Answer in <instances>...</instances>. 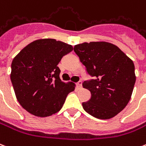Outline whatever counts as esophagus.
<instances>
[{
    "label": "esophagus",
    "instance_id": "obj_1",
    "mask_svg": "<svg viewBox=\"0 0 146 146\" xmlns=\"http://www.w3.org/2000/svg\"><path fill=\"white\" fill-rule=\"evenodd\" d=\"M76 85L79 88H81L82 87V81H79L77 83H76Z\"/></svg>",
    "mask_w": 146,
    "mask_h": 146
}]
</instances>
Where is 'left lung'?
I'll list each match as a JSON object with an SVG mask.
<instances>
[{
	"mask_svg": "<svg viewBox=\"0 0 146 146\" xmlns=\"http://www.w3.org/2000/svg\"><path fill=\"white\" fill-rule=\"evenodd\" d=\"M74 52L93 80L83 86L91 99L83 103L86 113L100 119L114 117L126 106L135 83V66L117 46L100 41L74 46Z\"/></svg>",
	"mask_w": 146,
	"mask_h": 146,
	"instance_id": "obj_1",
	"label": "left lung"
}]
</instances>
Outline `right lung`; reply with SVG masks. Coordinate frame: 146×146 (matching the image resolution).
Wrapping results in <instances>:
<instances>
[{"label": "right lung", "mask_w": 146, "mask_h": 146, "mask_svg": "<svg viewBox=\"0 0 146 146\" xmlns=\"http://www.w3.org/2000/svg\"><path fill=\"white\" fill-rule=\"evenodd\" d=\"M72 50L73 46L62 41L40 39L29 43L14 57L11 83L17 100L28 113L46 117L63 107L75 84L61 81L57 65Z\"/></svg>", "instance_id": "right-lung-1"}]
</instances>
